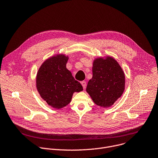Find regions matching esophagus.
I'll return each instance as SVG.
<instances>
[{"label":"esophagus","mask_w":158,"mask_h":158,"mask_svg":"<svg viewBox=\"0 0 158 158\" xmlns=\"http://www.w3.org/2000/svg\"><path fill=\"white\" fill-rule=\"evenodd\" d=\"M81 84H82V85L83 88L85 89V86H86V82L83 81H81Z\"/></svg>","instance_id":"1"}]
</instances>
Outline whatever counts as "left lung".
Listing matches in <instances>:
<instances>
[{"instance_id":"obj_1","label":"left lung","mask_w":158,"mask_h":158,"mask_svg":"<svg viewBox=\"0 0 158 158\" xmlns=\"http://www.w3.org/2000/svg\"><path fill=\"white\" fill-rule=\"evenodd\" d=\"M125 74L118 63L111 56L98 58L93 62V77L86 91L98 106H111L125 89Z\"/></svg>"}]
</instances>
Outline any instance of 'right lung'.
<instances>
[{
    "mask_svg": "<svg viewBox=\"0 0 158 158\" xmlns=\"http://www.w3.org/2000/svg\"><path fill=\"white\" fill-rule=\"evenodd\" d=\"M69 57L59 54L46 60L36 76V88L41 97L53 108L60 109L71 102L74 92L83 90L66 68Z\"/></svg>",
    "mask_w": 158,
    "mask_h": 158,
    "instance_id": "1",
    "label": "right lung"
}]
</instances>
